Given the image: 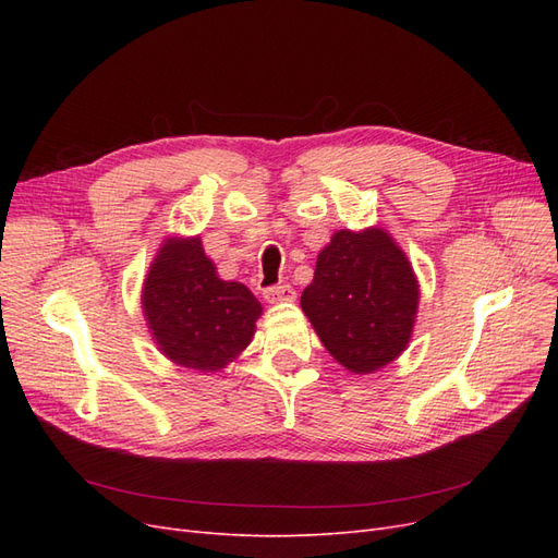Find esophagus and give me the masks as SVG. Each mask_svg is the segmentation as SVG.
Wrapping results in <instances>:
<instances>
[{"mask_svg": "<svg viewBox=\"0 0 558 558\" xmlns=\"http://www.w3.org/2000/svg\"><path fill=\"white\" fill-rule=\"evenodd\" d=\"M263 298L267 302H291L295 298V291L291 283H277V286H269V289H265Z\"/></svg>", "mask_w": 558, "mask_h": 558, "instance_id": "esophagus-1", "label": "esophagus"}]
</instances>
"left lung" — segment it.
<instances>
[{
  "label": "left lung",
  "mask_w": 558,
  "mask_h": 558,
  "mask_svg": "<svg viewBox=\"0 0 558 558\" xmlns=\"http://www.w3.org/2000/svg\"><path fill=\"white\" fill-rule=\"evenodd\" d=\"M300 305L332 359L367 375L408 347L418 283L408 256L384 230H340L318 253Z\"/></svg>",
  "instance_id": "obj_1"
}]
</instances>
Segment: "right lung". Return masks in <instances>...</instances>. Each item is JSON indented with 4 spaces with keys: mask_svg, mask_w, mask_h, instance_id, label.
<instances>
[{
    "mask_svg": "<svg viewBox=\"0 0 558 558\" xmlns=\"http://www.w3.org/2000/svg\"><path fill=\"white\" fill-rule=\"evenodd\" d=\"M142 302L165 356L199 373H216L246 349L263 312L244 283L218 279L199 238L162 244Z\"/></svg>",
    "mask_w": 558,
    "mask_h": 558,
    "instance_id": "add662e5",
    "label": "right lung"
}]
</instances>
